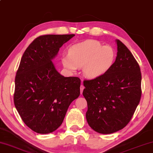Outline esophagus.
Instances as JSON below:
<instances>
[{
  "label": "esophagus",
  "instance_id": "1",
  "mask_svg": "<svg viewBox=\"0 0 153 153\" xmlns=\"http://www.w3.org/2000/svg\"><path fill=\"white\" fill-rule=\"evenodd\" d=\"M85 89V87L84 85H82V83L81 84V86H80V94H82V91H83V89Z\"/></svg>",
  "mask_w": 153,
  "mask_h": 153
}]
</instances>
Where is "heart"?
I'll use <instances>...</instances> for the list:
<instances>
[{
	"label": "heart",
	"instance_id": "b5f03b06",
	"mask_svg": "<svg viewBox=\"0 0 153 153\" xmlns=\"http://www.w3.org/2000/svg\"><path fill=\"white\" fill-rule=\"evenodd\" d=\"M115 52L112 47L103 46L95 40H87L71 45L68 54L62 56L63 66L71 72L83 67L87 78H96L106 73L113 66Z\"/></svg>",
	"mask_w": 153,
	"mask_h": 153
}]
</instances>
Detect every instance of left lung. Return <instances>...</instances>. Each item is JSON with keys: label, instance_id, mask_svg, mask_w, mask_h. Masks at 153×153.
<instances>
[{"label": "left lung", "instance_id": "left-lung-1", "mask_svg": "<svg viewBox=\"0 0 153 153\" xmlns=\"http://www.w3.org/2000/svg\"><path fill=\"white\" fill-rule=\"evenodd\" d=\"M117 45V57L111 68L98 78L83 82L87 123L100 134H112L126 127L141 97L139 64L125 45L120 40Z\"/></svg>", "mask_w": 153, "mask_h": 153}]
</instances>
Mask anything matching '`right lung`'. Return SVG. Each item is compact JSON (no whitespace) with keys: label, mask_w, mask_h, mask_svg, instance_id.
<instances>
[{"label":"right lung","mask_w":153,"mask_h":153,"mask_svg":"<svg viewBox=\"0 0 153 153\" xmlns=\"http://www.w3.org/2000/svg\"><path fill=\"white\" fill-rule=\"evenodd\" d=\"M74 34L43 35L24 52L16 73L14 103L25 125L38 134L55 131L80 94V79L65 78L52 59Z\"/></svg>","instance_id":"add662e5"}]
</instances>
